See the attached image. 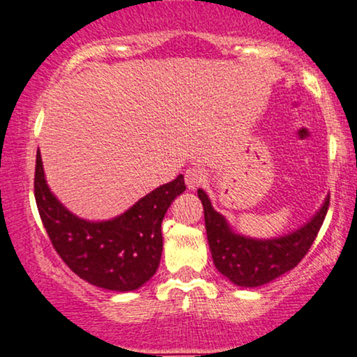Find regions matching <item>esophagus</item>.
<instances>
[{
	"label": "esophagus",
	"mask_w": 357,
	"mask_h": 357,
	"mask_svg": "<svg viewBox=\"0 0 357 357\" xmlns=\"http://www.w3.org/2000/svg\"><path fill=\"white\" fill-rule=\"evenodd\" d=\"M206 180V174L204 169L200 167H192L185 172V183L190 190H197V188L202 187Z\"/></svg>",
	"instance_id": "obj_1"
}]
</instances>
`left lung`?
Returning a JSON list of instances; mask_svg holds the SVG:
<instances>
[{"mask_svg":"<svg viewBox=\"0 0 357 357\" xmlns=\"http://www.w3.org/2000/svg\"><path fill=\"white\" fill-rule=\"evenodd\" d=\"M197 193L205 210L206 238L215 266L241 288H257L293 270L310 252L329 206L328 195L313 218L298 230L261 240L236 233L227 218L213 208L208 195L202 188Z\"/></svg>","mask_w":357,"mask_h":357,"instance_id":"1","label":"left lung"}]
</instances>
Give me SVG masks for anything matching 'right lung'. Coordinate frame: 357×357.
Wrapping results in <instances>:
<instances>
[{
    "label": "right lung",
    "instance_id": "add662e5",
    "mask_svg": "<svg viewBox=\"0 0 357 357\" xmlns=\"http://www.w3.org/2000/svg\"><path fill=\"white\" fill-rule=\"evenodd\" d=\"M183 175L135 202L119 217L89 222L69 212L46 183L38 151L34 197L54 250L79 278L111 291H134L155 275L162 257V220L182 192Z\"/></svg>",
    "mask_w": 357,
    "mask_h": 357
}]
</instances>
